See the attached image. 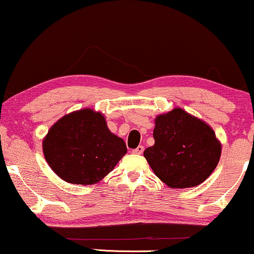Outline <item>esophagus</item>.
I'll return each instance as SVG.
<instances>
[{"mask_svg":"<svg viewBox=\"0 0 254 254\" xmlns=\"http://www.w3.org/2000/svg\"><path fill=\"white\" fill-rule=\"evenodd\" d=\"M143 151H144V146H143V145H138L137 148L133 150V153H135V154H142Z\"/></svg>","mask_w":254,"mask_h":254,"instance_id":"esophagus-1","label":"esophagus"}]
</instances>
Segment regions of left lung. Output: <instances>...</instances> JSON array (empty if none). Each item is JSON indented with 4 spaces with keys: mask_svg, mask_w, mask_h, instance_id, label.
I'll use <instances>...</instances> for the list:
<instances>
[{
    "mask_svg": "<svg viewBox=\"0 0 254 254\" xmlns=\"http://www.w3.org/2000/svg\"><path fill=\"white\" fill-rule=\"evenodd\" d=\"M154 145L144 150L152 171L171 188H191L215 170L221 144L214 131L182 109L156 118Z\"/></svg>",
    "mask_w": 254,
    "mask_h": 254,
    "instance_id": "obj_1",
    "label": "left lung"
}]
</instances>
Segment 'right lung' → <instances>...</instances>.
Here are the masks:
<instances>
[{
  "mask_svg": "<svg viewBox=\"0 0 254 254\" xmlns=\"http://www.w3.org/2000/svg\"><path fill=\"white\" fill-rule=\"evenodd\" d=\"M127 152L124 139L112 134L101 113L90 109L60 119L43 139L47 163L64 181L95 185Z\"/></svg>",
  "mask_w": 254,
  "mask_h": 254,
  "instance_id": "right-lung-1",
  "label": "right lung"
}]
</instances>
